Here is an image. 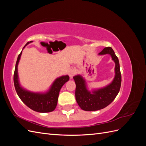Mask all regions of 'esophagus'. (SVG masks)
Instances as JSON below:
<instances>
[{
  "mask_svg": "<svg viewBox=\"0 0 146 146\" xmlns=\"http://www.w3.org/2000/svg\"><path fill=\"white\" fill-rule=\"evenodd\" d=\"M76 70L74 69H71L69 70V71L68 72V74H69V76L70 77V78H72L73 77L75 76V74H76Z\"/></svg>",
  "mask_w": 146,
  "mask_h": 146,
  "instance_id": "esophagus-1",
  "label": "esophagus"
}]
</instances>
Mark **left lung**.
<instances>
[{"instance_id":"obj_1","label":"left lung","mask_w":146,"mask_h":146,"mask_svg":"<svg viewBox=\"0 0 146 146\" xmlns=\"http://www.w3.org/2000/svg\"><path fill=\"white\" fill-rule=\"evenodd\" d=\"M110 54L115 63V77L113 82L101 89L94 90L92 93L87 90L86 82L81 76L73 77L76 85V99L82 110L85 111H96L103 109L111 104L116 98L121 85V74L119 60L111 47L104 48L99 55Z\"/></svg>"}]
</instances>
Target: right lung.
Returning <instances> with one entry per match:
<instances>
[{
  "label": "right lung",
  "instance_id": "add662e5",
  "mask_svg": "<svg viewBox=\"0 0 146 146\" xmlns=\"http://www.w3.org/2000/svg\"><path fill=\"white\" fill-rule=\"evenodd\" d=\"M32 42L33 41H31L28 42L24 48ZM21 54L22 52L17 57L14 72V77H13L15 90L17 95L21 100L29 108L33 110V111L39 113H48L54 111L56 107L61 88L66 82L69 80V77L68 76H64L56 78L53 83L49 91L46 93H35V92L25 90L20 86L18 80V74H17V65H18Z\"/></svg>",
  "mask_w": 146,
  "mask_h": 146
}]
</instances>
